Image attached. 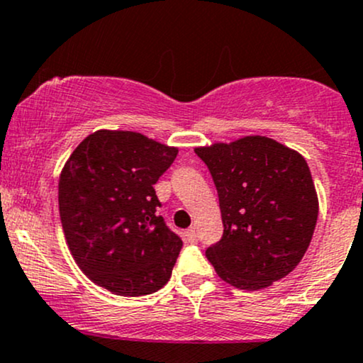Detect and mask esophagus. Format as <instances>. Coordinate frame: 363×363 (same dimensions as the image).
Segmentation results:
<instances>
[{
  "instance_id": "esophagus-1",
  "label": "esophagus",
  "mask_w": 363,
  "mask_h": 363,
  "mask_svg": "<svg viewBox=\"0 0 363 363\" xmlns=\"http://www.w3.org/2000/svg\"><path fill=\"white\" fill-rule=\"evenodd\" d=\"M184 237H186V240L189 244H196L198 242V234H196V230L194 228H187V230L184 232Z\"/></svg>"
}]
</instances>
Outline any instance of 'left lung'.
Segmentation results:
<instances>
[{
	"mask_svg": "<svg viewBox=\"0 0 363 363\" xmlns=\"http://www.w3.org/2000/svg\"><path fill=\"white\" fill-rule=\"evenodd\" d=\"M194 152L218 191L223 235L206 249L216 274L235 289L259 290L294 272L319 213L306 158L266 136Z\"/></svg>",
	"mask_w": 363,
	"mask_h": 363,
	"instance_id": "left-lung-1",
	"label": "left lung"
}]
</instances>
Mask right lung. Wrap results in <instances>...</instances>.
<instances>
[{
    "instance_id": "add662e5",
    "label": "right lung",
    "mask_w": 363,
    "mask_h": 363,
    "mask_svg": "<svg viewBox=\"0 0 363 363\" xmlns=\"http://www.w3.org/2000/svg\"><path fill=\"white\" fill-rule=\"evenodd\" d=\"M177 152L141 133L99 129L61 170L66 242L82 272L112 294H153L172 274L182 240L157 215L153 184Z\"/></svg>"
}]
</instances>
